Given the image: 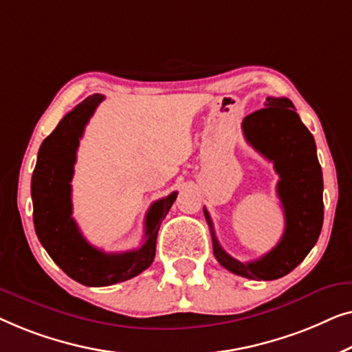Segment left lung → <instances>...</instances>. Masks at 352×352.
<instances>
[{"mask_svg": "<svg viewBox=\"0 0 352 352\" xmlns=\"http://www.w3.org/2000/svg\"><path fill=\"white\" fill-rule=\"evenodd\" d=\"M242 131L247 142L273 161L285 230L273 250L255 261L232 258L217 241L209 212L204 209L210 228L214 255L231 273L254 280H274L295 270L319 239L324 221V182L316 142L294 103L285 97H266L265 108L245 116Z\"/></svg>", "mask_w": 352, "mask_h": 352, "instance_id": "left-lung-1", "label": "left lung"}]
</instances>
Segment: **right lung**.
Here are the masks:
<instances>
[{
    "instance_id": "add662e5",
    "label": "right lung",
    "mask_w": 352,
    "mask_h": 352,
    "mask_svg": "<svg viewBox=\"0 0 352 352\" xmlns=\"http://www.w3.org/2000/svg\"><path fill=\"white\" fill-rule=\"evenodd\" d=\"M102 100L103 96L94 94L62 118L39 146L32 177L33 223L39 242L63 273L89 287H105L132 279L153 263L161 221L178 195L174 191L153 202L145 217V242L140 249L105 254L84 239L72 217L70 183L79 138Z\"/></svg>"
}]
</instances>
